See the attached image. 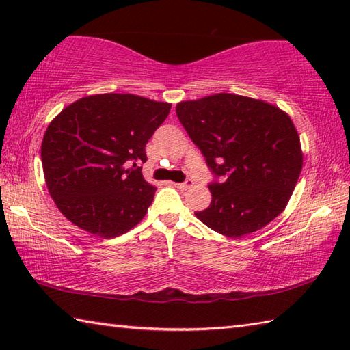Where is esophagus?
Wrapping results in <instances>:
<instances>
[{"mask_svg": "<svg viewBox=\"0 0 350 350\" xmlns=\"http://www.w3.org/2000/svg\"><path fill=\"white\" fill-rule=\"evenodd\" d=\"M192 185H194V182H192V179H187V180L182 182V183H174V187L182 189V191H185V189H189V188L192 187Z\"/></svg>", "mask_w": 350, "mask_h": 350, "instance_id": "34e87169", "label": "esophagus"}]
</instances>
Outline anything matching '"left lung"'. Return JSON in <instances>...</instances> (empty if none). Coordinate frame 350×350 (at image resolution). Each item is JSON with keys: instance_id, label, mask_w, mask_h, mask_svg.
<instances>
[{"instance_id": "obj_1", "label": "left lung", "mask_w": 350, "mask_h": 350, "mask_svg": "<svg viewBox=\"0 0 350 350\" xmlns=\"http://www.w3.org/2000/svg\"><path fill=\"white\" fill-rule=\"evenodd\" d=\"M176 114L218 180L196 217L217 233L242 237L284 211L302 170L293 122L271 103L218 93L177 103Z\"/></svg>"}]
</instances>
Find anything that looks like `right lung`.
I'll return each mask as SVG.
<instances>
[{"instance_id": "add662e5", "label": "right lung", "mask_w": 350, "mask_h": 350, "mask_svg": "<svg viewBox=\"0 0 350 350\" xmlns=\"http://www.w3.org/2000/svg\"><path fill=\"white\" fill-rule=\"evenodd\" d=\"M171 103L135 94L87 96L66 107L42 141L49 194L77 227L103 239L135 227L156 188L138 163L146 144L165 120Z\"/></svg>"}]
</instances>
